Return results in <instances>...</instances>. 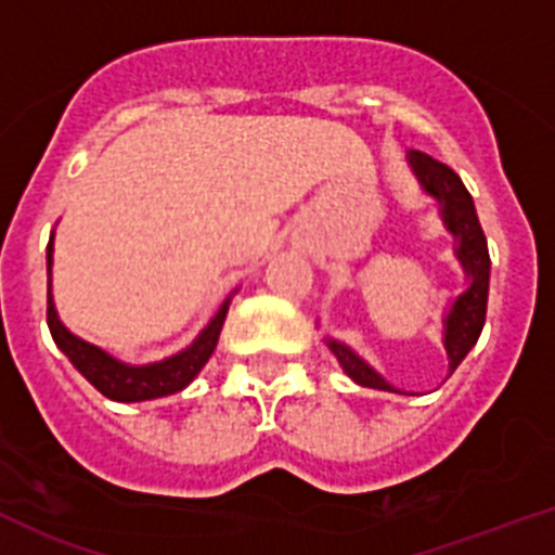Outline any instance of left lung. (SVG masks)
I'll use <instances>...</instances> for the list:
<instances>
[{
  "label": "left lung",
  "mask_w": 555,
  "mask_h": 555,
  "mask_svg": "<svg viewBox=\"0 0 555 555\" xmlns=\"http://www.w3.org/2000/svg\"><path fill=\"white\" fill-rule=\"evenodd\" d=\"M409 166H412L414 177L421 182L423 191L431 198L439 202V216L446 221V229L453 234L456 241V259L462 262L464 276H467V289L459 293L456 298L448 307L446 318H442V346L448 351V371H456L462 359L470 353V348L476 346L478 337H481L483 321H487V296H489V248L487 237H483V229L478 223L476 204L473 196L467 193L462 179L456 177L453 168H448L446 163L428 157L423 152H409L406 154ZM328 351L337 357L339 367L348 373L357 384L373 389H387V392H401L389 382H384L371 364L364 362L362 357L351 351L346 343L339 339L326 337Z\"/></svg>",
  "instance_id": "1"
}]
</instances>
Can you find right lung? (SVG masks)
Returning a JSON list of instances; mask_svg holds the SVG:
<instances>
[{
  "instance_id": "right-lung-1",
  "label": "right lung",
  "mask_w": 555,
  "mask_h": 555,
  "mask_svg": "<svg viewBox=\"0 0 555 555\" xmlns=\"http://www.w3.org/2000/svg\"><path fill=\"white\" fill-rule=\"evenodd\" d=\"M47 271H49V293H47V323L52 339L57 343V348L72 359V364L82 373L93 387L102 392L109 401L121 403H134V401H152V398L173 396L179 389H184L193 378L202 373V367L207 364V359L212 357L218 346V337H221L223 321H227L229 301L221 304V309L216 312V318L202 328L196 339L184 351L173 353L168 359H159L152 364H127L118 362L116 357H109L107 351H102L99 346H91L79 339L77 334L68 332L57 318V309H54L52 298V241L47 248Z\"/></svg>"
}]
</instances>
